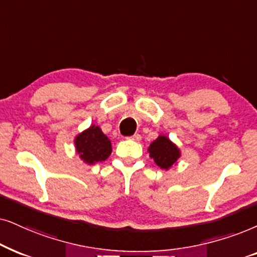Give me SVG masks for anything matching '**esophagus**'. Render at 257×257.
I'll use <instances>...</instances> for the list:
<instances>
[{
	"instance_id": "34e87169",
	"label": "esophagus",
	"mask_w": 257,
	"mask_h": 257,
	"mask_svg": "<svg viewBox=\"0 0 257 257\" xmlns=\"http://www.w3.org/2000/svg\"><path fill=\"white\" fill-rule=\"evenodd\" d=\"M129 140H134V141H140L141 140V135L140 134H134L133 136H129Z\"/></svg>"
}]
</instances>
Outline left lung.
I'll return each mask as SVG.
<instances>
[{"mask_svg":"<svg viewBox=\"0 0 257 257\" xmlns=\"http://www.w3.org/2000/svg\"><path fill=\"white\" fill-rule=\"evenodd\" d=\"M148 152L154 162L160 168L166 170H168L170 167L174 166L181 156L180 149L177 148L175 143H173L164 135H160L155 141L152 142V145L148 148Z\"/></svg>","mask_w":257,"mask_h":257,"instance_id":"left-lung-1","label":"left lung"}]
</instances>
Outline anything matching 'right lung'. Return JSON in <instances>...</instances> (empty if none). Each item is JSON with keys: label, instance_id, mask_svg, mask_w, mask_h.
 I'll return each instance as SVG.
<instances>
[{"label": "right lung", "instance_id": "right-lung-1", "mask_svg": "<svg viewBox=\"0 0 257 257\" xmlns=\"http://www.w3.org/2000/svg\"><path fill=\"white\" fill-rule=\"evenodd\" d=\"M75 148L81 160L95 164L107 160L111 154V142L97 125H90L75 138Z\"/></svg>", "mask_w": 257, "mask_h": 257}]
</instances>
